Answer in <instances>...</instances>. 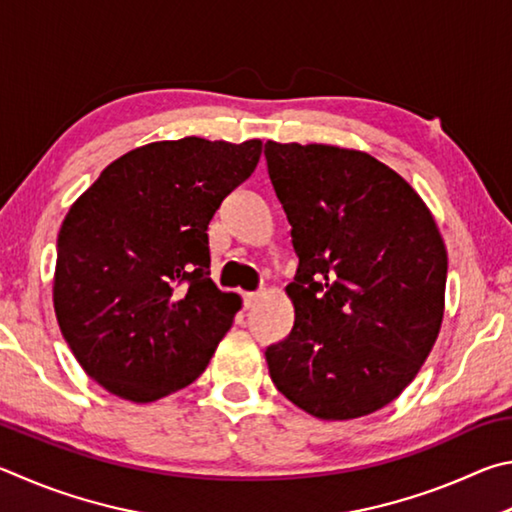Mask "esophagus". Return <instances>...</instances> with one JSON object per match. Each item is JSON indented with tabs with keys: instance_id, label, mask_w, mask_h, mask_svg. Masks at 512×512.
<instances>
[{
	"instance_id": "1",
	"label": "esophagus",
	"mask_w": 512,
	"mask_h": 512,
	"mask_svg": "<svg viewBox=\"0 0 512 512\" xmlns=\"http://www.w3.org/2000/svg\"><path fill=\"white\" fill-rule=\"evenodd\" d=\"M256 303H258V294H254V292H242V306H245L247 310L254 308Z\"/></svg>"
}]
</instances>
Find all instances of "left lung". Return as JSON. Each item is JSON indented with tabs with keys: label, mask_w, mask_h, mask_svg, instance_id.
I'll use <instances>...</instances> for the list:
<instances>
[{
	"label": "left lung",
	"mask_w": 512,
	"mask_h": 512,
	"mask_svg": "<svg viewBox=\"0 0 512 512\" xmlns=\"http://www.w3.org/2000/svg\"><path fill=\"white\" fill-rule=\"evenodd\" d=\"M299 270L292 333L265 351L285 398L321 420L369 416L416 378L441 333L447 249L432 211L369 152L265 143Z\"/></svg>",
	"instance_id": "obj_1"
}]
</instances>
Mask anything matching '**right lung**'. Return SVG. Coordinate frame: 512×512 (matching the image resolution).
Listing matches in <instances>:
<instances>
[{"instance_id": "1", "label": "right lung", "mask_w": 512, "mask_h": 512, "mask_svg": "<svg viewBox=\"0 0 512 512\" xmlns=\"http://www.w3.org/2000/svg\"><path fill=\"white\" fill-rule=\"evenodd\" d=\"M263 141L184 137L103 168L58 233L53 310L89 378L155 402L204 373L242 299L209 276V222Z\"/></svg>"}]
</instances>
